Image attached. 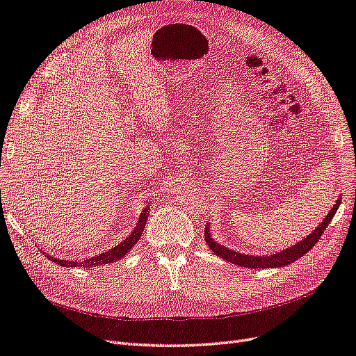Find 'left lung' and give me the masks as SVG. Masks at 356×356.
<instances>
[{"instance_id":"8db88e82","label":"left lung","mask_w":356,"mask_h":356,"mask_svg":"<svg viewBox=\"0 0 356 356\" xmlns=\"http://www.w3.org/2000/svg\"><path fill=\"white\" fill-rule=\"evenodd\" d=\"M339 204H340V199H337V202L334 203V207L331 208V211L328 212V215L325 217V220L322 221V224L319 225V227H316V230L312 232L309 236H306V238L298 242L297 245L291 246V248H286L285 251L279 252V254H273V255H245V254H239V252H234L232 250H229V248H225L222 245H218L217 242H215L212 238H211V233H209V225H207V229H204V241H207L208 246L212 250L213 254H217L218 257L224 258V260L227 261H232L234 264L238 266H242V267H248V268H272V267H282V266H286V264H291L294 263L296 260H298V258L303 257L306 252H309L312 248H314L319 238L322 236V233L325 232V229L328 227V224L331 222L334 213H336V211L339 209Z\"/></svg>"}]
</instances>
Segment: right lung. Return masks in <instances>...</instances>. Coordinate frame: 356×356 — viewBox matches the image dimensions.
Instances as JSON below:
<instances>
[{
	"mask_svg": "<svg viewBox=\"0 0 356 356\" xmlns=\"http://www.w3.org/2000/svg\"><path fill=\"white\" fill-rule=\"evenodd\" d=\"M148 212L149 209L145 208L143 212H141V217H139V221H138V225L134 229V232L131 233V236L129 238H126L122 243H118L117 246L111 248L110 251H106L104 254H99V255H95L92 258H88V260L84 261H68V260H58V258H53V257H49L50 260L53 263H56L58 266H63V267H70V266H83V267H95V266H101V264H108V263H114L117 260H120V258H123L129 251L132 250V246L139 241V238H141V234L145 229V224H147V218H148Z\"/></svg>",
	"mask_w": 356,
	"mask_h": 356,
	"instance_id": "obj_1",
	"label": "right lung"
}]
</instances>
